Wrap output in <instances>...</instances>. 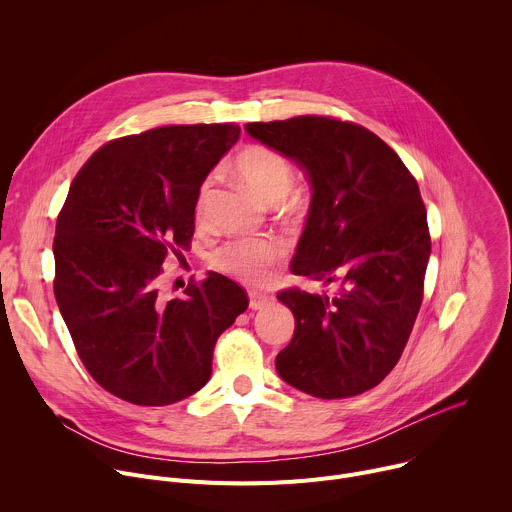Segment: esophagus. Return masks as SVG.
I'll use <instances>...</instances> for the list:
<instances>
[{
  "label": "esophagus",
  "instance_id": "esophagus-1",
  "mask_svg": "<svg viewBox=\"0 0 512 512\" xmlns=\"http://www.w3.org/2000/svg\"><path fill=\"white\" fill-rule=\"evenodd\" d=\"M271 300H273L271 296L261 294V291H251V294H249V308L251 310H263L271 304Z\"/></svg>",
  "mask_w": 512,
  "mask_h": 512
}]
</instances>
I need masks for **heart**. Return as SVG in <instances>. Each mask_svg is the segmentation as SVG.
Returning <instances> with one entry per match:
<instances>
[{"instance_id":"b5f03b06","label":"heart","mask_w":512,"mask_h":512,"mask_svg":"<svg viewBox=\"0 0 512 512\" xmlns=\"http://www.w3.org/2000/svg\"><path fill=\"white\" fill-rule=\"evenodd\" d=\"M233 170L239 180L253 192V196L265 204H277L289 190L291 164L279 152L265 145H249L237 154ZM208 196V184L202 186L198 196V214L202 212ZM287 206H298V200H289ZM281 259V247L275 241H235L221 249L214 257L218 269H223L243 281L259 283L267 279L269 267Z\"/></svg>"}]
</instances>
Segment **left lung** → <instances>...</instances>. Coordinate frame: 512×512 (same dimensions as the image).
Wrapping results in <instances>:
<instances>
[{
    "mask_svg": "<svg viewBox=\"0 0 512 512\" xmlns=\"http://www.w3.org/2000/svg\"><path fill=\"white\" fill-rule=\"evenodd\" d=\"M245 131L310 184L291 273L340 285L277 294L296 318L277 375L320 399L369 391L393 371L421 308L431 241L419 186L381 137L354 123L306 115Z\"/></svg>",
    "mask_w": 512,
    "mask_h": 512,
    "instance_id": "8db88e82",
    "label": "left lung"
}]
</instances>
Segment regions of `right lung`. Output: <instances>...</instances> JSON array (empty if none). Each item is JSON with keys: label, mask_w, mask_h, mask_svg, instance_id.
<instances>
[{"label": "right lung", "mask_w": 512, "mask_h": 512, "mask_svg": "<svg viewBox=\"0 0 512 512\" xmlns=\"http://www.w3.org/2000/svg\"><path fill=\"white\" fill-rule=\"evenodd\" d=\"M235 123L170 125L109 141L72 180L56 221L54 296L91 377L133 405H172L212 375L214 344L249 306L208 273L184 298L160 289L162 263L194 235L210 170Z\"/></svg>", "instance_id": "1"}]
</instances>
